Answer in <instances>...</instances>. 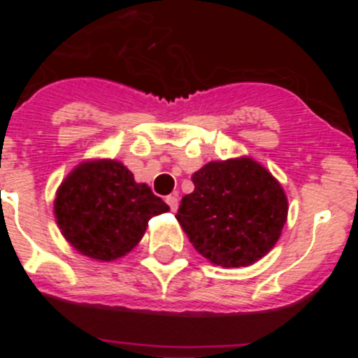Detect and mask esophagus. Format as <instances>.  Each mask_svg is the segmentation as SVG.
Returning a JSON list of instances; mask_svg holds the SVG:
<instances>
[{
    "label": "esophagus",
    "mask_w": 358,
    "mask_h": 358,
    "mask_svg": "<svg viewBox=\"0 0 358 358\" xmlns=\"http://www.w3.org/2000/svg\"><path fill=\"white\" fill-rule=\"evenodd\" d=\"M166 204L170 206V210L177 211V206H179V199H177V195H169V197H166Z\"/></svg>",
    "instance_id": "obj_1"
}]
</instances>
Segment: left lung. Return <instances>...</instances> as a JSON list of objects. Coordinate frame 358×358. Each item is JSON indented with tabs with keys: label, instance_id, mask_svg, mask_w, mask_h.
Masks as SVG:
<instances>
[{
	"label": "left lung",
	"instance_id": "8db88e82",
	"mask_svg": "<svg viewBox=\"0 0 358 358\" xmlns=\"http://www.w3.org/2000/svg\"><path fill=\"white\" fill-rule=\"evenodd\" d=\"M176 218L204 258L220 267H248L274 248L285 226L280 182L249 157L213 161L192 177Z\"/></svg>",
	"mask_w": 358,
	"mask_h": 358
}]
</instances>
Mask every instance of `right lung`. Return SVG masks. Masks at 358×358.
I'll list each match as a JSON object with an SVG mask.
<instances>
[{"label":"right lung","mask_w":358,"mask_h":358,"mask_svg":"<svg viewBox=\"0 0 358 358\" xmlns=\"http://www.w3.org/2000/svg\"><path fill=\"white\" fill-rule=\"evenodd\" d=\"M170 208L138 185L118 161H93L73 170L55 199L64 238L94 260H116L136 248L154 215Z\"/></svg>","instance_id":"obj_1"}]
</instances>
